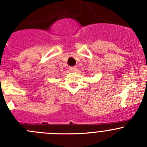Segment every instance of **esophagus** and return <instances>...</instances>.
Returning <instances> with one entry per match:
<instances>
[{
	"mask_svg": "<svg viewBox=\"0 0 147 147\" xmlns=\"http://www.w3.org/2000/svg\"><path fill=\"white\" fill-rule=\"evenodd\" d=\"M69 69L71 72H75L77 70V67H69Z\"/></svg>",
	"mask_w": 147,
	"mask_h": 147,
	"instance_id": "34e87169",
	"label": "esophagus"
}]
</instances>
